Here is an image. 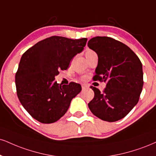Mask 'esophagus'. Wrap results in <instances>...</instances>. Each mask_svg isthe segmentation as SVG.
<instances>
[{"instance_id": "obj_1", "label": "esophagus", "mask_w": 156, "mask_h": 156, "mask_svg": "<svg viewBox=\"0 0 156 156\" xmlns=\"http://www.w3.org/2000/svg\"><path fill=\"white\" fill-rule=\"evenodd\" d=\"M86 89H87V86H86V85H82V89L84 90Z\"/></svg>"}]
</instances>
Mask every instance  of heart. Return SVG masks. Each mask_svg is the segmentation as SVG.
<instances>
[{
  "label": "heart",
  "instance_id": "obj_1",
  "mask_svg": "<svg viewBox=\"0 0 156 156\" xmlns=\"http://www.w3.org/2000/svg\"><path fill=\"white\" fill-rule=\"evenodd\" d=\"M94 53H95V52L93 50H91V49H86L85 51V56H86V57H88V56H89L90 54H94Z\"/></svg>",
  "mask_w": 156,
  "mask_h": 156
}]
</instances>
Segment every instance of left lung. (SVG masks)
<instances>
[{
	"label": "left lung",
	"instance_id": "obj_1",
	"mask_svg": "<svg viewBox=\"0 0 156 156\" xmlns=\"http://www.w3.org/2000/svg\"><path fill=\"white\" fill-rule=\"evenodd\" d=\"M88 46L98 56L94 78L107 82L103 92L91 86L94 97L88 104L90 110L103 121L121 120L140 99L143 86L141 62L126 45L111 37H94Z\"/></svg>",
	"mask_w": 156,
	"mask_h": 156
}]
</instances>
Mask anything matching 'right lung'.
<instances>
[{
  "label": "right lung",
  "mask_w": 156,
  "mask_h": 156,
  "mask_svg": "<svg viewBox=\"0 0 156 156\" xmlns=\"http://www.w3.org/2000/svg\"><path fill=\"white\" fill-rule=\"evenodd\" d=\"M87 38L52 36L39 41L22 56L15 76L16 94L22 105L43 123L58 121L71 100L81 91L76 83H57L54 77L67 70L71 59L83 51Z\"/></svg>",
  "instance_id": "obj_1"
}]
</instances>
